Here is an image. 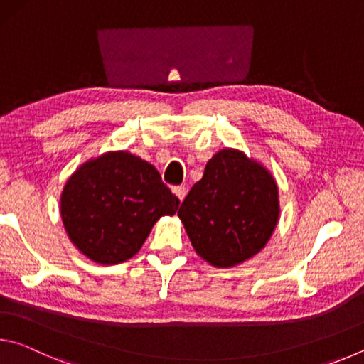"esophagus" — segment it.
<instances>
[{"mask_svg":"<svg viewBox=\"0 0 364 364\" xmlns=\"http://www.w3.org/2000/svg\"><path fill=\"white\" fill-rule=\"evenodd\" d=\"M173 193H175V196L178 197V199L180 200H183L184 197H186V193H188V189L184 188V186H175L173 188Z\"/></svg>","mask_w":364,"mask_h":364,"instance_id":"obj_1","label":"esophagus"}]
</instances>
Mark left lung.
I'll return each mask as SVG.
<instances>
[{
    "mask_svg": "<svg viewBox=\"0 0 364 364\" xmlns=\"http://www.w3.org/2000/svg\"><path fill=\"white\" fill-rule=\"evenodd\" d=\"M197 255L230 268L258 254L279 218L273 175L242 151L221 149L178 210Z\"/></svg>",
    "mask_w": 364,
    "mask_h": 364,
    "instance_id": "8db88e82",
    "label": "left lung"
}]
</instances>
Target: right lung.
Instances as JSON below:
<instances>
[{"mask_svg": "<svg viewBox=\"0 0 364 364\" xmlns=\"http://www.w3.org/2000/svg\"><path fill=\"white\" fill-rule=\"evenodd\" d=\"M178 205L156 167L127 151L80 165L60 194V217L70 241L101 264L130 260L156 221L175 215Z\"/></svg>", "mask_w": 364, "mask_h": 364, "instance_id": "add662e5", "label": "right lung"}]
</instances>
